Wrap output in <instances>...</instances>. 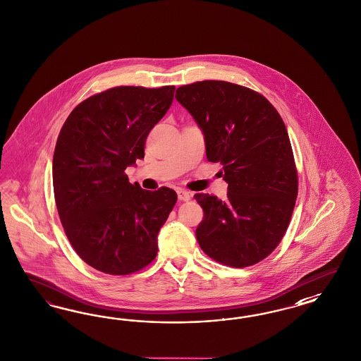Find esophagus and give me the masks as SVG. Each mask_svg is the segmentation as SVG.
<instances>
[{
    "mask_svg": "<svg viewBox=\"0 0 361 361\" xmlns=\"http://www.w3.org/2000/svg\"><path fill=\"white\" fill-rule=\"evenodd\" d=\"M178 198L179 200H182V202H187V200H190L191 199V194L186 191V190H183V188H178Z\"/></svg>",
    "mask_w": 361,
    "mask_h": 361,
    "instance_id": "obj_1",
    "label": "esophagus"
}]
</instances>
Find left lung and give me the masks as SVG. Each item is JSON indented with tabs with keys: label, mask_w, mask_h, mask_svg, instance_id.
I'll use <instances>...</instances> for the list:
<instances>
[{
	"label": "left lung",
	"mask_w": 361,
	"mask_h": 361,
	"mask_svg": "<svg viewBox=\"0 0 361 361\" xmlns=\"http://www.w3.org/2000/svg\"><path fill=\"white\" fill-rule=\"evenodd\" d=\"M204 135L209 162L221 163L226 200L197 194L204 211L200 248L230 267L252 266L280 243L298 197V173L284 122L267 98L226 81L176 89Z\"/></svg>",
	"instance_id": "1"
}]
</instances>
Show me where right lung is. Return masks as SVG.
<instances>
[{"label":"right lung","instance_id":"1","mask_svg":"<svg viewBox=\"0 0 361 361\" xmlns=\"http://www.w3.org/2000/svg\"><path fill=\"white\" fill-rule=\"evenodd\" d=\"M175 86H118L89 97L68 116L53 157V187L70 245L89 266L128 275L150 264L158 233L176 203L128 182L145 142L174 99Z\"/></svg>","mask_w":361,"mask_h":361}]
</instances>
